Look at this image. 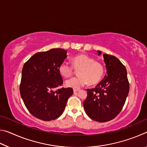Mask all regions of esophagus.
Returning <instances> with one entry per match:
<instances>
[{
    "mask_svg": "<svg viewBox=\"0 0 147 147\" xmlns=\"http://www.w3.org/2000/svg\"><path fill=\"white\" fill-rule=\"evenodd\" d=\"M73 91H74V93H77V92H78V91H79V89H74Z\"/></svg>",
    "mask_w": 147,
    "mask_h": 147,
    "instance_id": "34e87169",
    "label": "esophagus"
}]
</instances>
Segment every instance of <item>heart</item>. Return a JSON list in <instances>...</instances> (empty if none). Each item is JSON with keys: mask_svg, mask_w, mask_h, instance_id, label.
Listing matches in <instances>:
<instances>
[{"mask_svg": "<svg viewBox=\"0 0 147 147\" xmlns=\"http://www.w3.org/2000/svg\"><path fill=\"white\" fill-rule=\"evenodd\" d=\"M72 64L78 71V77L72 78L65 81V86L67 88L79 89L86 86L95 85L102 78L104 73L103 65L87 54H79L72 58ZM58 70L62 76L70 77L73 73V68L66 62L59 65Z\"/></svg>", "mask_w": 147, "mask_h": 147, "instance_id": "obj_1", "label": "heart"}]
</instances>
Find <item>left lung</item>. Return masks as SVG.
<instances>
[{
    "mask_svg": "<svg viewBox=\"0 0 147 147\" xmlns=\"http://www.w3.org/2000/svg\"><path fill=\"white\" fill-rule=\"evenodd\" d=\"M98 56L102 54L96 51ZM106 74L95 88L86 89L88 96L83 102L87 115L93 120L104 123L120 113L129 93L127 71L115 56L104 54Z\"/></svg>",
    "mask_w": 147,
    "mask_h": 147,
    "instance_id": "8db88e82",
    "label": "left lung"
}]
</instances>
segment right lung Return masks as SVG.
I'll return each mask as SVG.
<instances>
[{
	"label": "right lung",
	"instance_id": "1",
	"mask_svg": "<svg viewBox=\"0 0 147 147\" xmlns=\"http://www.w3.org/2000/svg\"><path fill=\"white\" fill-rule=\"evenodd\" d=\"M67 57L65 50L52 49L34 54L24 65L20 93L29 112L41 120L58 118L73 93L69 88L54 91L63 84L58 68Z\"/></svg>",
	"mask_w": 147,
	"mask_h": 147
}]
</instances>
